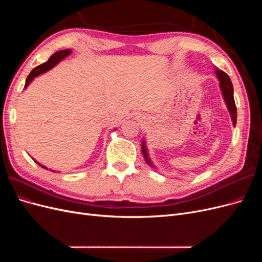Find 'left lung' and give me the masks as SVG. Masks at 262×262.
<instances>
[{"label":"left lung","instance_id":"left-lung-1","mask_svg":"<svg viewBox=\"0 0 262 262\" xmlns=\"http://www.w3.org/2000/svg\"><path fill=\"white\" fill-rule=\"evenodd\" d=\"M215 72H216V76L219 77L221 90H222V92H223V96H224V100L226 102V106L229 110V113H231L232 120H233V123L235 125L236 124V119H237V109H236L235 100H234V95H233L234 89H233L232 81H231V78H229V76L225 72H223L222 70H216ZM142 153H143L146 162L150 165V163L148 161L147 154H146V148H145L144 143L142 144Z\"/></svg>","mask_w":262,"mask_h":262}]
</instances>
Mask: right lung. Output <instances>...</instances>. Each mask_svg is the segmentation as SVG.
I'll list each match as a JSON object with an SVG mask.
<instances>
[{
	"instance_id": "right-lung-1",
	"label": "right lung",
	"mask_w": 262,
	"mask_h": 262,
	"mask_svg": "<svg viewBox=\"0 0 262 262\" xmlns=\"http://www.w3.org/2000/svg\"><path fill=\"white\" fill-rule=\"evenodd\" d=\"M71 53V50L70 49H66V50H61V51H58V52H55L54 54H52L51 57L49 58V60L47 61V62H45V63H42V64H40V66H38V67H36L33 71H31V72L29 73V75L27 76V78H26V84H25V87L34 80V78L36 77V76H38L39 74H41V73H45L46 71H48V70H50V69H52L55 64H58V63L62 60V59H64L66 57H68V55ZM38 165H40L39 164L38 162H36ZM42 168H46L45 166H42V165H40Z\"/></svg>"
}]
</instances>
